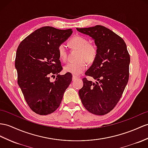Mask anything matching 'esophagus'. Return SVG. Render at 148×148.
Instances as JSON below:
<instances>
[{
  "instance_id": "esophagus-1",
  "label": "esophagus",
  "mask_w": 148,
  "mask_h": 148,
  "mask_svg": "<svg viewBox=\"0 0 148 148\" xmlns=\"http://www.w3.org/2000/svg\"><path fill=\"white\" fill-rule=\"evenodd\" d=\"M78 78V77H77V76H75V75H73V77H72V80L74 81V80H76V79Z\"/></svg>"
}]
</instances>
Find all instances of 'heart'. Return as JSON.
<instances>
[{"label":"heart","instance_id":"obj_1","mask_svg":"<svg viewBox=\"0 0 148 148\" xmlns=\"http://www.w3.org/2000/svg\"><path fill=\"white\" fill-rule=\"evenodd\" d=\"M69 43L72 48L78 50L77 61L70 62L64 66V71L73 75H78L84 72L87 68V63L94 62L97 55V47L92 43L88 42L86 38L77 36L72 38ZM58 54L61 60L65 62L67 59V50L63 43L58 47Z\"/></svg>","mask_w":148,"mask_h":148}]
</instances>
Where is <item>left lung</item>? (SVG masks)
I'll list each match as a JSON object with an SVG mask.
<instances>
[{
	"label": "left lung",
	"instance_id": "1",
	"mask_svg": "<svg viewBox=\"0 0 148 148\" xmlns=\"http://www.w3.org/2000/svg\"><path fill=\"white\" fill-rule=\"evenodd\" d=\"M77 29L92 37L97 47L96 58L85 72L97 82L83 78L79 96L88 112L103 116L116 107L124 92L129 80L130 55L123 39L109 29L97 25Z\"/></svg>",
	"mask_w": 148,
	"mask_h": 148
}]
</instances>
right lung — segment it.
I'll return each instance as SVG.
<instances>
[{"instance_id":"obj_1","label":"right lung","mask_w":148,"mask_h":148,"mask_svg":"<svg viewBox=\"0 0 148 148\" xmlns=\"http://www.w3.org/2000/svg\"><path fill=\"white\" fill-rule=\"evenodd\" d=\"M71 29H58L51 26L38 29L21 41L17 48L15 66L17 83L30 109L45 116L59 107L72 75H59L63 68L58 47L69 38ZM57 78L55 82L50 77Z\"/></svg>"}]
</instances>
